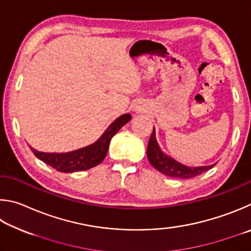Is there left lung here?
I'll return each mask as SVG.
<instances>
[{"instance_id": "obj_1", "label": "left lung", "mask_w": 251, "mask_h": 251, "mask_svg": "<svg viewBox=\"0 0 251 251\" xmlns=\"http://www.w3.org/2000/svg\"><path fill=\"white\" fill-rule=\"evenodd\" d=\"M147 154L150 163L154 166L157 171H160L161 173L168 175V176L175 177V178L195 177L197 175L205 172V171L214 168L215 165L213 164V165H206V166H197V168H190V166L183 165L175 160H173L172 157L165 155L164 153L161 151V149L159 148V144L156 142L154 129H153L150 140H149Z\"/></svg>"}]
</instances>
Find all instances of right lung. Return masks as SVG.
Segmentation results:
<instances>
[{"mask_svg": "<svg viewBox=\"0 0 251 251\" xmlns=\"http://www.w3.org/2000/svg\"><path fill=\"white\" fill-rule=\"evenodd\" d=\"M131 116L129 113L123 114L114 120L105 132L96 143L79 150L68 153H45L35 150L32 147L30 150L39 160L50 165L51 168L64 173L77 172L94 168L100 164L107 155L110 141L114 134L120 130L126 122H129Z\"/></svg>", "mask_w": 251, "mask_h": 251, "instance_id": "right-lung-1", "label": "right lung"}]
</instances>
